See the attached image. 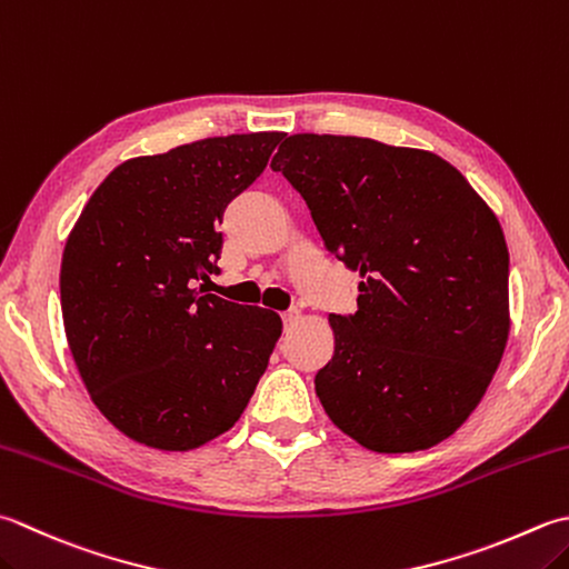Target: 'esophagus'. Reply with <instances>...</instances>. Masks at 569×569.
<instances>
[{"label": "esophagus", "instance_id": "esophagus-1", "mask_svg": "<svg viewBox=\"0 0 569 569\" xmlns=\"http://www.w3.org/2000/svg\"><path fill=\"white\" fill-rule=\"evenodd\" d=\"M300 318V310L298 308H291L286 310V313H281V320H283V328H291L293 322Z\"/></svg>", "mask_w": 569, "mask_h": 569}]
</instances>
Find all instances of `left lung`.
Returning a JSON list of instances; mask_svg holds the SVG:
<instances>
[{"mask_svg":"<svg viewBox=\"0 0 569 569\" xmlns=\"http://www.w3.org/2000/svg\"><path fill=\"white\" fill-rule=\"evenodd\" d=\"M332 256L360 271L358 313L330 316L316 392L365 449L407 453L469 419L508 340L503 229L439 154L370 138L291 136L273 154Z\"/></svg>","mask_w":569,"mask_h":569,"instance_id":"left-lung-1","label":"left lung"}]
</instances>
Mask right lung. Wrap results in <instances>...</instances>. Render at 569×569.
I'll return each instance as SVG.
<instances>
[{
  "instance_id": "obj_1",
  "label": "right lung",
  "mask_w": 569,
  "mask_h": 569,
  "mask_svg": "<svg viewBox=\"0 0 569 569\" xmlns=\"http://www.w3.org/2000/svg\"><path fill=\"white\" fill-rule=\"evenodd\" d=\"M283 132L207 138L118 164L66 241L61 313L93 405L132 441L202 447L237 425L281 336L273 310L207 293L219 224Z\"/></svg>"
}]
</instances>
